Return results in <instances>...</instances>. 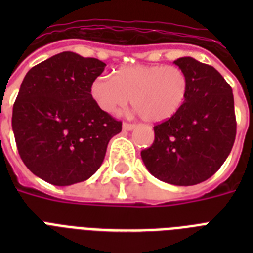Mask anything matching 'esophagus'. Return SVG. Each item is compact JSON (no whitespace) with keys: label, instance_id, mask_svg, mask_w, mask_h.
<instances>
[{"label":"esophagus","instance_id":"34e87169","mask_svg":"<svg viewBox=\"0 0 253 253\" xmlns=\"http://www.w3.org/2000/svg\"><path fill=\"white\" fill-rule=\"evenodd\" d=\"M122 128L123 131H131V130H134L135 128V125H132V123H123L122 125Z\"/></svg>","mask_w":253,"mask_h":253}]
</instances>
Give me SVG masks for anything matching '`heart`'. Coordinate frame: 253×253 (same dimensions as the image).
I'll return each mask as SVG.
<instances>
[{
    "label": "heart",
    "instance_id": "b5f03b06",
    "mask_svg": "<svg viewBox=\"0 0 253 253\" xmlns=\"http://www.w3.org/2000/svg\"><path fill=\"white\" fill-rule=\"evenodd\" d=\"M189 90L186 73L174 65L121 67L113 79L101 75L90 85L95 105L107 114H118L131 103L146 122L160 123L176 115Z\"/></svg>",
    "mask_w": 253,
    "mask_h": 253
}]
</instances>
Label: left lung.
Returning <instances> with one entry per match:
<instances>
[{
	"mask_svg": "<svg viewBox=\"0 0 253 253\" xmlns=\"http://www.w3.org/2000/svg\"><path fill=\"white\" fill-rule=\"evenodd\" d=\"M173 63L188 76V95L176 115L154 127V143L140 155L152 176L190 186L210 178L231 152L236 135L234 94L211 65L189 56Z\"/></svg>",
	"mask_w": 253,
	"mask_h": 253,
	"instance_id": "left-lung-1",
	"label": "left lung"
}]
</instances>
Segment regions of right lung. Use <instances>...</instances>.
<instances>
[{
	"mask_svg": "<svg viewBox=\"0 0 253 253\" xmlns=\"http://www.w3.org/2000/svg\"><path fill=\"white\" fill-rule=\"evenodd\" d=\"M106 64L71 51L26 73L13 106L14 138L22 162L56 186L87 180L102 164L122 122L102 111L90 85Z\"/></svg>",
	"mask_w": 253,
	"mask_h": 253,
	"instance_id": "right-lung-1",
	"label": "right lung"
}]
</instances>
